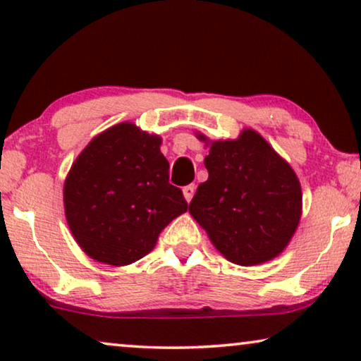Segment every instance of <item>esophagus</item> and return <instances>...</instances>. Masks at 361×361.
Returning a JSON list of instances; mask_svg holds the SVG:
<instances>
[{
	"mask_svg": "<svg viewBox=\"0 0 361 361\" xmlns=\"http://www.w3.org/2000/svg\"><path fill=\"white\" fill-rule=\"evenodd\" d=\"M194 192H195V185L190 184V185H185L184 189H182V194H184V199L187 202L192 200V197H194Z\"/></svg>",
	"mask_w": 361,
	"mask_h": 361,
	"instance_id": "34e87169",
	"label": "esophagus"
}]
</instances>
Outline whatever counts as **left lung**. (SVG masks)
Listing matches in <instances>:
<instances>
[{"instance_id": "1", "label": "left lung", "mask_w": 361, "mask_h": 361, "mask_svg": "<svg viewBox=\"0 0 361 361\" xmlns=\"http://www.w3.org/2000/svg\"><path fill=\"white\" fill-rule=\"evenodd\" d=\"M202 182L189 205L216 250L231 263L255 266L283 253L302 215L298 176L259 133L210 141Z\"/></svg>"}]
</instances>
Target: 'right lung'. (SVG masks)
Instances as JSON below:
<instances>
[{"mask_svg":"<svg viewBox=\"0 0 361 361\" xmlns=\"http://www.w3.org/2000/svg\"><path fill=\"white\" fill-rule=\"evenodd\" d=\"M161 142L126 121L93 137L73 161L63 184L66 219L78 246L98 263L141 259L187 210L182 190L169 184Z\"/></svg>","mask_w":361,"mask_h":361,"instance_id":"1","label":"right lung"}]
</instances>
